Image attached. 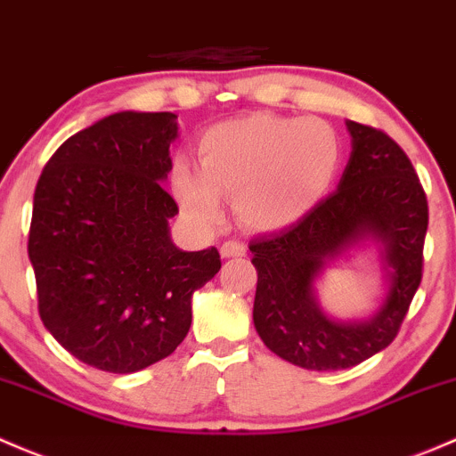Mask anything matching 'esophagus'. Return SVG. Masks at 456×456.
<instances>
[{"label":"esophagus","instance_id":"obj_1","mask_svg":"<svg viewBox=\"0 0 456 456\" xmlns=\"http://www.w3.org/2000/svg\"><path fill=\"white\" fill-rule=\"evenodd\" d=\"M243 255H246V246H243L241 241H224L222 256L230 259V256H243Z\"/></svg>","mask_w":456,"mask_h":456}]
</instances>
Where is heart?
<instances>
[{
	"label": "heart",
	"instance_id": "1",
	"mask_svg": "<svg viewBox=\"0 0 456 456\" xmlns=\"http://www.w3.org/2000/svg\"><path fill=\"white\" fill-rule=\"evenodd\" d=\"M200 167L177 162L173 195L200 226L222 219V195L234 197L243 226L281 230L303 219L330 191L342 162L340 135L321 118L252 114L210 126Z\"/></svg>",
	"mask_w": 456,
	"mask_h": 456
}]
</instances>
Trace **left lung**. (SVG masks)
Here are the masks:
<instances>
[{
    "mask_svg": "<svg viewBox=\"0 0 456 456\" xmlns=\"http://www.w3.org/2000/svg\"><path fill=\"white\" fill-rule=\"evenodd\" d=\"M354 151L338 191L292 226L252 239L256 267L255 327L267 349L312 370L364 362L395 340L424 272L428 200L415 167L382 129L349 120ZM373 232L387 246L392 289L364 323H333L313 300V281L327 260Z\"/></svg>",
    "mask_w": 456,
    "mask_h": 456,
    "instance_id": "obj_1",
    "label": "left lung"
}]
</instances>
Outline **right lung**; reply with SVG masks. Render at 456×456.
Wrapping results in <instances>:
<instances>
[{
    "instance_id": "add662e5",
    "label": "right lung",
    "mask_w": 456,
    "mask_h": 456,
    "mask_svg": "<svg viewBox=\"0 0 456 456\" xmlns=\"http://www.w3.org/2000/svg\"><path fill=\"white\" fill-rule=\"evenodd\" d=\"M171 111H120L65 140L35 189L28 256L45 330L81 362L134 373L171 355L191 297L222 267L217 248L177 250L180 213L162 180Z\"/></svg>"
}]
</instances>
